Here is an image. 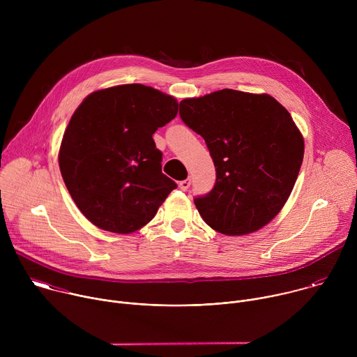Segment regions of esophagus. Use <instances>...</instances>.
Returning a JSON list of instances; mask_svg holds the SVG:
<instances>
[{
  "instance_id": "1",
  "label": "esophagus",
  "mask_w": 357,
  "mask_h": 357,
  "mask_svg": "<svg viewBox=\"0 0 357 357\" xmlns=\"http://www.w3.org/2000/svg\"><path fill=\"white\" fill-rule=\"evenodd\" d=\"M189 186H190V179H185V181H181V182H179V188H181L182 190H188Z\"/></svg>"
}]
</instances>
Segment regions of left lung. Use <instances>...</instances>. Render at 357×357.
Here are the masks:
<instances>
[{"label": "left lung", "instance_id": "left-lung-1", "mask_svg": "<svg viewBox=\"0 0 357 357\" xmlns=\"http://www.w3.org/2000/svg\"><path fill=\"white\" fill-rule=\"evenodd\" d=\"M179 107L216 168L215 188L195 199L202 219L226 236L268 225L288 200L303 160V137L288 110L267 93L231 89L183 98Z\"/></svg>", "mask_w": 357, "mask_h": 357}]
</instances>
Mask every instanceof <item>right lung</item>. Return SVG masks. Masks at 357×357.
<instances>
[{
	"instance_id": "1",
	"label": "right lung",
	"mask_w": 357,
	"mask_h": 357,
	"mask_svg": "<svg viewBox=\"0 0 357 357\" xmlns=\"http://www.w3.org/2000/svg\"><path fill=\"white\" fill-rule=\"evenodd\" d=\"M178 114V100L144 84L90 93L59 148L63 182L79 211L101 230L130 234L148 225L176 183L161 171L154 134Z\"/></svg>"
}]
</instances>
